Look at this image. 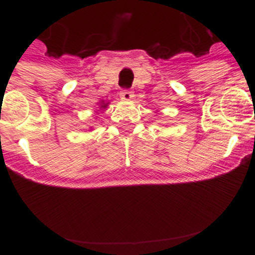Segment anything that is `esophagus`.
<instances>
[{
	"label": "esophagus",
	"instance_id": "1",
	"mask_svg": "<svg viewBox=\"0 0 255 255\" xmlns=\"http://www.w3.org/2000/svg\"><path fill=\"white\" fill-rule=\"evenodd\" d=\"M132 91H129V89H124V91L120 92V97L125 101H130L132 98Z\"/></svg>",
	"mask_w": 255,
	"mask_h": 255
}]
</instances>
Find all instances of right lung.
I'll return each instance as SVG.
<instances>
[{"instance_id": "1", "label": "right lung", "mask_w": 255, "mask_h": 255, "mask_svg": "<svg viewBox=\"0 0 255 255\" xmlns=\"http://www.w3.org/2000/svg\"><path fill=\"white\" fill-rule=\"evenodd\" d=\"M101 107L106 108V107H107V103H105V101H102V102H101Z\"/></svg>"}]
</instances>
